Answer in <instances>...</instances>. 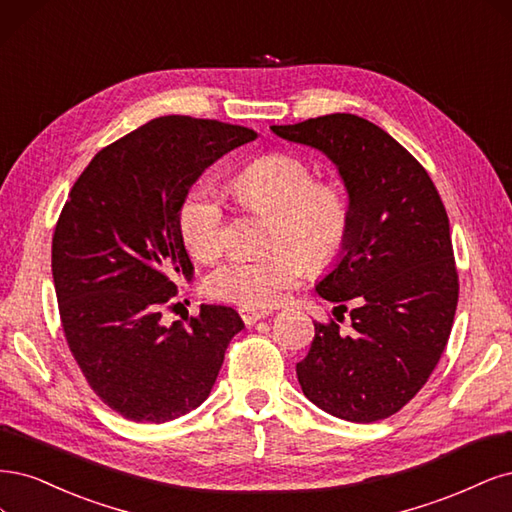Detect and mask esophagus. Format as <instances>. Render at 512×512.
I'll return each instance as SVG.
<instances>
[{"label":"esophagus","mask_w":512,"mask_h":512,"mask_svg":"<svg viewBox=\"0 0 512 512\" xmlns=\"http://www.w3.org/2000/svg\"><path fill=\"white\" fill-rule=\"evenodd\" d=\"M238 312H240V317L246 325H255L257 321L272 315V312H268V310H255V308H240Z\"/></svg>","instance_id":"34e87169"}]
</instances>
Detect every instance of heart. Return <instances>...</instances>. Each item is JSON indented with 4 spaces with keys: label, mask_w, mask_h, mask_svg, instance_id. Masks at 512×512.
I'll return each mask as SVG.
<instances>
[{
    "label": "heart",
    "mask_w": 512,
    "mask_h": 512,
    "mask_svg": "<svg viewBox=\"0 0 512 512\" xmlns=\"http://www.w3.org/2000/svg\"><path fill=\"white\" fill-rule=\"evenodd\" d=\"M238 202L270 214L268 257L232 259L212 270L206 291L214 300L242 308L274 306L310 268L321 270L344 251L351 234V204L344 189L315 172L300 157L272 153L251 161L236 178ZM176 225L185 249L200 261H214L227 244L221 197L210 185H195L178 206Z\"/></svg>",
    "instance_id": "1"
}]
</instances>
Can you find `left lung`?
Returning a JSON list of instances; mask_svg holds the SVG:
<instances>
[{
  "label": "left lung",
  "mask_w": 512,
  "mask_h": 512,
  "mask_svg": "<svg viewBox=\"0 0 512 512\" xmlns=\"http://www.w3.org/2000/svg\"><path fill=\"white\" fill-rule=\"evenodd\" d=\"M276 136L315 146L349 191L351 234L336 268L317 285L323 300L351 303L352 332L315 323L295 366L306 398L353 423L406 406L447 346L459 298L449 217L430 174L385 129L355 114L272 125Z\"/></svg>",
  "instance_id": "8db88e82"
}]
</instances>
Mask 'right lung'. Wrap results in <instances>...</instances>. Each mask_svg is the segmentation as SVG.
<instances>
[{
  "mask_svg": "<svg viewBox=\"0 0 512 512\" xmlns=\"http://www.w3.org/2000/svg\"><path fill=\"white\" fill-rule=\"evenodd\" d=\"M249 127L159 117L97 153L74 183L53 236V280L65 340L89 387L138 423H166L200 406L240 329L234 308L161 323L178 274L193 263L176 214L202 172Z\"/></svg>",
  "mask_w": 512,
  "mask_h": 512,
  "instance_id": "1",
  "label": "right lung"
}]
</instances>
